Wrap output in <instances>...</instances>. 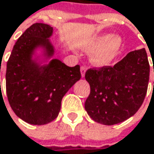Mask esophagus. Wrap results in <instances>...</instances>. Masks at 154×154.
<instances>
[{
	"mask_svg": "<svg viewBox=\"0 0 154 154\" xmlns=\"http://www.w3.org/2000/svg\"><path fill=\"white\" fill-rule=\"evenodd\" d=\"M86 71H87V67H86V66H81L80 72H81V76H82V78H84V76H85Z\"/></svg>",
	"mask_w": 154,
	"mask_h": 154,
	"instance_id": "obj_1",
	"label": "esophagus"
}]
</instances>
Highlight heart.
<instances>
[{"mask_svg": "<svg viewBox=\"0 0 154 154\" xmlns=\"http://www.w3.org/2000/svg\"><path fill=\"white\" fill-rule=\"evenodd\" d=\"M123 38L118 34L102 33L95 35L81 43L80 48L85 51H93L90 63L97 67L109 66L118 56L123 47Z\"/></svg>", "mask_w": 154, "mask_h": 154, "instance_id": "b5f03b06", "label": "heart"}]
</instances>
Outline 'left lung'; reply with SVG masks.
Listing matches in <instances>:
<instances>
[{
    "label": "left lung",
    "instance_id": "8db88e82",
    "mask_svg": "<svg viewBox=\"0 0 154 154\" xmlns=\"http://www.w3.org/2000/svg\"><path fill=\"white\" fill-rule=\"evenodd\" d=\"M150 66L144 48L129 52L114 66L88 69L85 109L97 123L113 125L133 116L146 96Z\"/></svg>",
    "mask_w": 154,
    "mask_h": 154
}]
</instances>
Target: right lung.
I'll return each instance as SVG.
<instances>
[{
  "label": "right lung",
  "mask_w": 154,
  "mask_h": 154,
  "mask_svg": "<svg viewBox=\"0 0 154 154\" xmlns=\"http://www.w3.org/2000/svg\"><path fill=\"white\" fill-rule=\"evenodd\" d=\"M53 28L34 23L15 43L6 69V91L16 116L24 122L42 125L59 114L61 101L80 78V66H68L53 58Z\"/></svg>",
  "instance_id": "add662e5"
}]
</instances>
